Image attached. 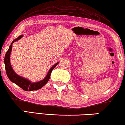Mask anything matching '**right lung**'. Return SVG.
Returning a JSON list of instances; mask_svg holds the SVG:
<instances>
[{
  "label": "right lung",
  "instance_id": "1",
  "mask_svg": "<svg viewBox=\"0 0 125 125\" xmlns=\"http://www.w3.org/2000/svg\"><path fill=\"white\" fill-rule=\"evenodd\" d=\"M23 36V35H21L19 36L18 38L15 39L11 42L7 52H6L4 57V64L7 75L8 78L11 80V81L15 83L17 85H18L20 87L21 89H23L25 91H32V90H38L39 89L42 88V86H44L48 83L49 78H50L52 70L56 67V66L59 64V62L56 63L51 68L48 72L47 75L43 80H42V81L37 82V83H31V82L29 81L28 80L26 79V78L19 76V75L17 74L15 72L12 68L11 62H10V55H11V52L12 48V44L14 42H16V41L19 40Z\"/></svg>",
  "mask_w": 125,
  "mask_h": 125
}]
</instances>
